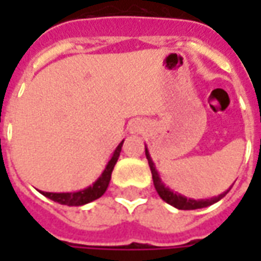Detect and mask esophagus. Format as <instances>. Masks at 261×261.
Instances as JSON below:
<instances>
[{"instance_id": "34e87169", "label": "esophagus", "mask_w": 261, "mask_h": 261, "mask_svg": "<svg viewBox=\"0 0 261 261\" xmlns=\"http://www.w3.org/2000/svg\"><path fill=\"white\" fill-rule=\"evenodd\" d=\"M142 128H144V124H142L141 121H134L130 127L131 133H141Z\"/></svg>"}]
</instances>
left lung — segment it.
I'll list each match as a JSON object with an SVG mask.
<instances>
[{
    "instance_id": "left-lung-1",
    "label": "left lung",
    "mask_w": 261,
    "mask_h": 261,
    "mask_svg": "<svg viewBox=\"0 0 261 261\" xmlns=\"http://www.w3.org/2000/svg\"><path fill=\"white\" fill-rule=\"evenodd\" d=\"M145 155H147L148 165L151 168V173H152L153 179V186H155V190L158 192L159 197L164 200L165 202H168L170 205H173L177 210H198V208L208 207V205H213L217 201H219L221 198H224L226 196V193L229 190H226L222 194H219L218 197H213V198H205V200H194V198H187V197L181 196L177 192H173L170 190L169 187L165 185L162 179H161V175H159L158 169L155 168V164H153L152 158L149 155V151H148L147 145H145Z\"/></svg>"
}]
</instances>
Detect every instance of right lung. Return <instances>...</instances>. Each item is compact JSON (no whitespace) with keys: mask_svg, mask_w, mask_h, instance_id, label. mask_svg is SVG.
<instances>
[{"mask_svg":"<svg viewBox=\"0 0 261 261\" xmlns=\"http://www.w3.org/2000/svg\"><path fill=\"white\" fill-rule=\"evenodd\" d=\"M124 140L120 142L117 148L114 149L112 158L106 165V168L103 169L102 175L97 177L96 180L92 183L91 186L86 189L78 190V192H68V193H48V192H40L44 197H47L53 201L63 204V205H69V207H80V205H85L88 202H92L97 200L99 197H102L105 192L108 190L109 183L112 179V172L114 169V165L117 162V159L121 152V147H123Z\"/></svg>","mask_w":261,"mask_h":261,"instance_id":"add662e5","label":"right lung"}]
</instances>
